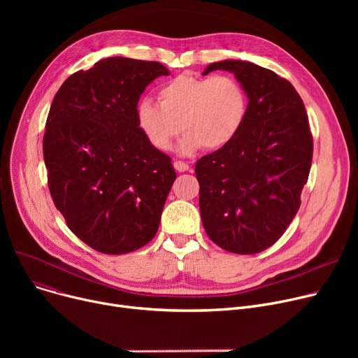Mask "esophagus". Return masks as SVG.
Segmentation results:
<instances>
[{"instance_id":"esophagus-1","label":"esophagus","mask_w":358,"mask_h":358,"mask_svg":"<svg viewBox=\"0 0 358 358\" xmlns=\"http://www.w3.org/2000/svg\"><path fill=\"white\" fill-rule=\"evenodd\" d=\"M174 168L177 169L178 173H184V171H189V164L184 162V161H174Z\"/></svg>"}]
</instances>
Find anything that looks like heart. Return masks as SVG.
Returning a JSON list of instances; mask_svg holds the SVG:
<instances>
[{"label": "heart", "mask_w": 358, "mask_h": 358, "mask_svg": "<svg viewBox=\"0 0 358 358\" xmlns=\"http://www.w3.org/2000/svg\"><path fill=\"white\" fill-rule=\"evenodd\" d=\"M159 103L143 99L136 107V122L146 141L159 150L171 146L180 130V152L227 146L242 129L248 115V94L229 75L199 77L182 73L164 84Z\"/></svg>", "instance_id": "heart-1"}]
</instances>
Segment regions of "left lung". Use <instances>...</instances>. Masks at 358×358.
Segmentation results:
<instances>
[{
  "label": "left lung",
  "instance_id": "1",
  "mask_svg": "<svg viewBox=\"0 0 358 358\" xmlns=\"http://www.w3.org/2000/svg\"><path fill=\"white\" fill-rule=\"evenodd\" d=\"M248 94L239 134L196 164L206 234L234 254H257L275 243L300 208L313 139L305 104L294 87L270 69L245 61L210 64Z\"/></svg>",
  "mask_w": 358,
  "mask_h": 358
}]
</instances>
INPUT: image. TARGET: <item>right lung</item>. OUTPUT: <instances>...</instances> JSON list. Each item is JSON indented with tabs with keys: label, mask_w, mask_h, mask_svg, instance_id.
<instances>
[{
	"label": "right lung",
	"mask_w": 358,
	"mask_h": 358,
	"mask_svg": "<svg viewBox=\"0 0 358 358\" xmlns=\"http://www.w3.org/2000/svg\"><path fill=\"white\" fill-rule=\"evenodd\" d=\"M169 71L115 56L78 71L53 97L43 136L49 192L68 228L103 254H127L155 236L176 180L171 158L136 122L145 88Z\"/></svg>",
	"instance_id": "obj_1"
}]
</instances>
